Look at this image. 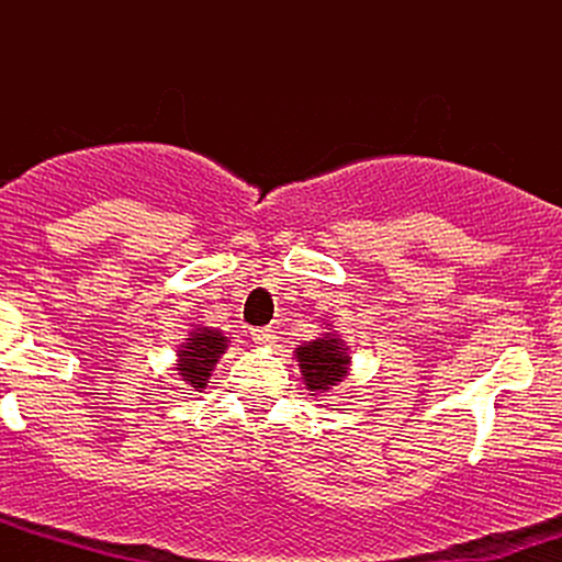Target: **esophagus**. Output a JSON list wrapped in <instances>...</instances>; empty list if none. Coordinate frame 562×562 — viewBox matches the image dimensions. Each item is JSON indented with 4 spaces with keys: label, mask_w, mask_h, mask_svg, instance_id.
Segmentation results:
<instances>
[{
    "label": "esophagus",
    "mask_w": 562,
    "mask_h": 562,
    "mask_svg": "<svg viewBox=\"0 0 562 562\" xmlns=\"http://www.w3.org/2000/svg\"><path fill=\"white\" fill-rule=\"evenodd\" d=\"M250 338H254L259 346H272L274 344V330H272V327H256V330L250 333Z\"/></svg>",
    "instance_id": "obj_1"
}]
</instances>
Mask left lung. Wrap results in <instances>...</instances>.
Segmentation results:
<instances>
[{"mask_svg":"<svg viewBox=\"0 0 562 562\" xmlns=\"http://www.w3.org/2000/svg\"><path fill=\"white\" fill-rule=\"evenodd\" d=\"M295 353H299L303 380H306V385L312 391H327L330 385H338L346 375L348 353L340 346V340L333 338V335L308 340Z\"/></svg>","mask_w":562,"mask_h":562,"instance_id":"8db88e82","label":"left lung"}]
</instances>
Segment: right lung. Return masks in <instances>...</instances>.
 Returning <instances> with one entry per match:
<instances>
[{
	"instance_id": "right-lung-1",
	"label": "right lung",
	"mask_w": 562,
	"mask_h": 562,
	"mask_svg": "<svg viewBox=\"0 0 562 562\" xmlns=\"http://www.w3.org/2000/svg\"><path fill=\"white\" fill-rule=\"evenodd\" d=\"M218 353H224V335L200 327L198 333H192V338H187L182 351H179V357H182L177 367L179 375L195 391L203 389L211 375V367L218 362Z\"/></svg>"
}]
</instances>
